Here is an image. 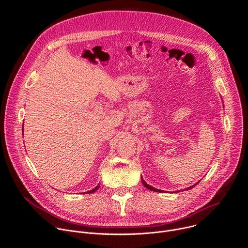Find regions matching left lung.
I'll return each instance as SVG.
<instances>
[{
    "mask_svg": "<svg viewBox=\"0 0 248 248\" xmlns=\"http://www.w3.org/2000/svg\"><path fill=\"white\" fill-rule=\"evenodd\" d=\"M141 182H142V184L144 185V186L146 187V188H148L149 190H151V191H156V192H164V191H162V190H160V189H157V188H154V187H152L151 186H149L143 179H142V176H141ZM198 184V183H197ZM197 184H195V185H197ZM194 185V186H195ZM194 186H189V187H187V188H186V190H189L190 188H192V187H194ZM176 192H179V191H176Z\"/></svg>",
    "mask_w": 248,
    "mask_h": 248,
    "instance_id": "8db88e82",
    "label": "left lung"
}]
</instances>
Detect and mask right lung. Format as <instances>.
Returning <instances> with one entry per match:
<instances>
[{
	"label": "right lung",
	"mask_w": 248,
	"mask_h": 248,
	"mask_svg": "<svg viewBox=\"0 0 248 248\" xmlns=\"http://www.w3.org/2000/svg\"><path fill=\"white\" fill-rule=\"evenodd\" d=\"M99 187H100V185H98V186H96V187H95L94 189H92V190H89V191H87V193H92V192H95V191H96V190H97V189H98Z\"/></svg>",
	"instance_id": "obj_1"
}]
</instances>
